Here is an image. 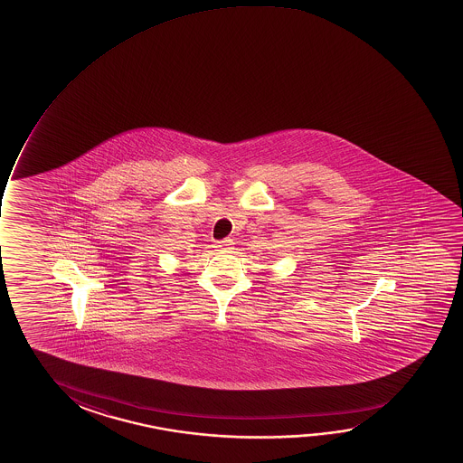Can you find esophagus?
<instances>
[{
  "label": "esophagus",
  "instance_id": "obj_1",
  "mask_svg": "<svg viewBox=\"0 0 463 463\" xmlns=\"http://www.w3.org/2000/svg\"><path fill=\"white\" fill-rule=\"evenodd\" d=\"M232 245H234L232 239H224V241H216V248H220V250H231Z\"/></svg>",
  "mask_w": 463,
  "mask_h": 463
}]
</instances>
